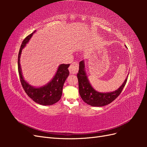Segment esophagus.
<instances>
[{"mask_svg":"<svg viewBox=\"0 0 147 147\" xmlns=\"http://www.w3.org/2000/svg\"><path fill=\"white\" fill-rule=\"evenodd\" d=\"M70 72L73 74H77L78 71V64L77 63H73L72 64L70 65L69 67Z\"/></svg>","mask_w":147,"mask_h":147,"instance_id":"esophagus-1","label":"esophagus"}]
</instances>
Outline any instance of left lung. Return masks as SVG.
I'll use <instances>...</instances> for the list:
<instances>
[{
	"instance_id": "1",
	"label": "left lung",
	"mask_w": 147,
	"mask_h": 147,
	"mask_svg": "<svg viewBox=\"0 0 147 147\" xmlns=\"http://www.w3.org/2000/svg\"><path fill=\"white\" fill-rule=\"evenodd\" d=\"M128 77V76H127ZM127 77L118 90L110 92H99L91 86L85 71L84 61L79 63V70L77 74L79 93L83 100L87 104L93 107H103L113 102L121 92L127 82Z\"/></svg>"
}]
</instances>
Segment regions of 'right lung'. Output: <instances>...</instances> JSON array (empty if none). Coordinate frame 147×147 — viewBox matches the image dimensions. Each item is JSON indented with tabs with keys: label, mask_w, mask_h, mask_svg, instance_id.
Here are the masks:
<instances>
[{
	"label": "right lung",
	"mask_w": 147,
	"mask_h": 147,
	"mask_svg": "<svg viewBox=\"0 0 147 147\" xmlns=\"http://www.w3.org/2000/svg\"><path fill=\"white\" fill-rule=\"evenodd\" d=\"M35 30L26 37L22 42L19 51L18 67L20 81L26 94L36 103L42 105H51L58 102L62 96L64 83L69 75L68 67L70 64H62L59 65L57 72L51 80L45 85L39 88H35L26 82L22 74L20 65V57L22 50L28 43Z\"/></svg>",
	"instance_id": "1"
}]
</instances>
